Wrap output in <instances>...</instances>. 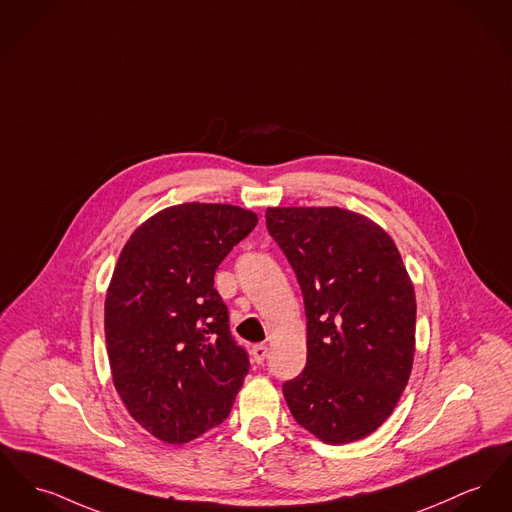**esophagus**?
Instances as JSON below:
<instances>
[{"mask_svg": "<svg viewBox=\"0 0 512 512\" xmlns=\"http://www.w3.org/2000/svg\"><path fill=\"white\" fill-rule=\"evenodd\" d=\"M267 354H269L267 344H255V346L251 348V356H253L255 363H263L265 358H267Z\"/></svg>", "mask_w": 512, "mask_h": 512, "instance_id": "obj_1", "label": "esophagus"}]
</instances>
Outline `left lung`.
Listing matches in <instances>:
<instances>
[{"label": "left lung", "mask_w": 512, "mask_h": 512, "mask_svg": "<svg viewBox=\"0 0 512 512\" xmlns=\"http://www.w3.org/2000/svg\"><path fill=\"white\" fill-rule=\"evenodd\" d=\"M267 228L298 276L307 365L284 385L303 429L327 445L371 435L408 385L416 294L400 251L371 218L340 207H269Z\"/></svg>", "instance_id": "1"}]
</instances>
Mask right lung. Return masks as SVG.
Returning <instances> with one entry per match:
<instances>
[{
    "instance_id": "obj_1",
    "label": "right lung",
    "mask_w": 512,
    "mask_h": 512,
    "mask_svg": "<svg viewBox=\"0 0 512 512\" xmlns=\"http://www.w3.org/2000/svg\"><path fill=\"white\" fill-rule=\"evenodd\" d=\"M259 222L226 203H181L121 249L104 301L112 381L152 437L189 443L228 418L247 375L214 271Z\"/></svg>"
}]
</instances>
